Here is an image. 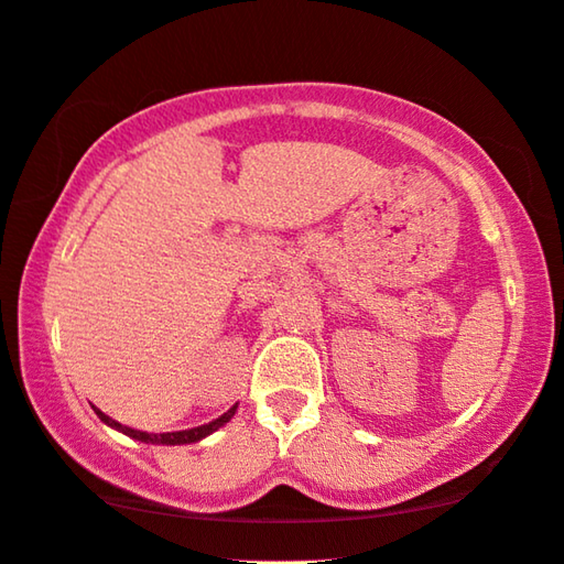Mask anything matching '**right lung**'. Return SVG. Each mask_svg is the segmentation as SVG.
I'll return each mask as SVG.
<instances>
[{"instance_id":"obj_1","label":"right lung","mask_w":564,"mask_h":564,"mask_svg":"<svg viewBox=\"0 0 564 564\" xmlns=\"http://www.w3.org/2000/svg\"><path fill=\"white\" fill-rule=\"evenodd\" d=\"M95 412H97V417L107 424V427L122 432V435L132 437V440L147 442V445H192V442L205 440V437L212 435V432H217L219 427H225V424L235 417L237 404H232V408H229L225 414H221V417L212 420V422H207V424H199V427L180 430V432H160V435H156V432H142V430L127 427V424L117 422V420H112V417H107V414L101 412V410H97V408H95Z\"/></svg>"}]
</instances>
